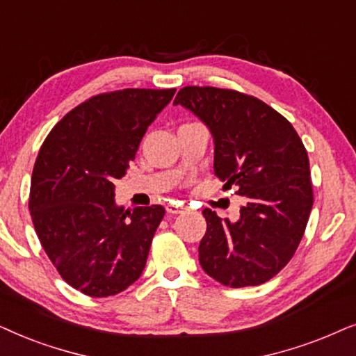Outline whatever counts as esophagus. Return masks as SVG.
<instances>
[{"label": "esophagus", "mask_w": 356, "mask_h": 356, "mask_svg": "<svg viewBox=\"0 0 356 356\" xmlns=\"http://www.w3.org/2000/svg\"><path fill=\"white\" fill-rule=\"evenodd\" d=\"M186 210H187V207L182 205V203H177V202L169 203V205L165 207V211H168L169 215H179V213H184Z\"/></svg>", "instance_id": "obj_1"}]
</instances>
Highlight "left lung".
<instances>
[{
    "mask_svg": "<svg viewBox=\"0 0 356 356\" xmlns=\"http://www.w3.org/2000/svg\"><path fill=\"white\" fill-rule=\"evenodd\" d=\"M174 104L195 113L215 141V174L245 198L236 222L203 210L202 268L225 286L262 285L290 262L314 203L305 145L282 113L233 89L186 86Z\"/></svg>",
    "mask_w": 356,
    "mask_h": 356,
    "instance_id": "left-lung-1",
    "label": "left lung"
}]
</instances>
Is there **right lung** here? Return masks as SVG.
I'll use <instances>...</instances> for the list:
<instances>
[{"instance_id":"right-lung-1","label":"right lung","mask_w":356,"mask_h":356,"mask_svg":"<svg viewBox=\"0 0 356 356\" xmlns=\"http://www.w3.org/2000/svg\"><path fill=\"white\" fill-rule=\"evenodd\" d=\"M175 89L97 94L70 111L40 146L29 210L42 248L70 286L92 298L127 290L143 272L165 210L117 207L115 179Z\"/></svg>"}]
</instances>
